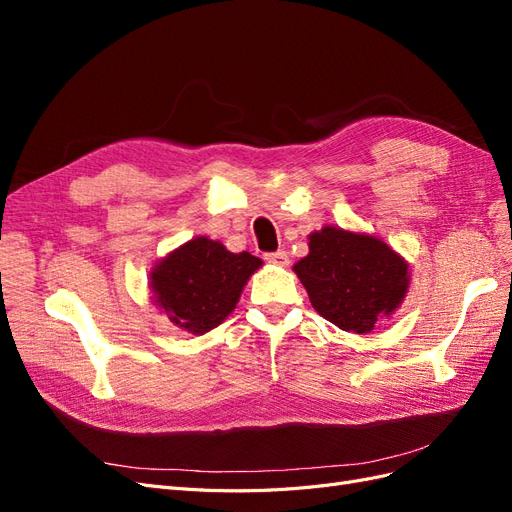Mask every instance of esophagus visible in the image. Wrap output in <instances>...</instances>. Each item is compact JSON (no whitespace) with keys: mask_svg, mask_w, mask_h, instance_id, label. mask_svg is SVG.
Wrapping results in <instances>:
<instances>
[{"mask_svg":"<svg viewBox=\"0 0 512 512\" xmlns=\"http://www.w3.org/2000/svg\"><path fill=\"white\" fill-rule=\"evenodd\" d=\"M265 260L271 262V265H277V267H288L290 265V258L286 252H271V254H265Z\"/></svg>","mask_w":512,"mask_h":512,"instance_id":"esophagus-1","label":"esophagus"}]
</instances>
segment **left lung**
Here are the masks:
<instances>
[{"label":"left lung","instance_id":"1","mask_svg":"<svg viewBox=\"0 0 512 512\" xmlns=\"http://www.w3.org/2000/svg\"><path fill=\"white\" fill-rule=\"evenodd\" d=\"M316 312L335 327L369 333L395 312L408 290V265L384 241L324 226L294 265Z\"/></svg>","mask_w":512,"mask_h":512}]
</instances>
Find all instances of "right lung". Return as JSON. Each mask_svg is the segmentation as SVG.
Wrapping results in <instances>:
<instances>
[{
  "instance_id": "obj_1",
  "label": "right lung",
  "mask_w": 512,
  "mask_h": 512,
  "mask_svg": "<svg viewBox=\"0 0 512 512\" xmlns=\"http://www.w3.org/2000/svg\"><path fill=\"white\" fill-rule=\"evenodd\" d=\"M262 260L232 254L218 241L192 239L166 256L151 273L156 303L170 322L190 333H207L235 309L241 290Z\"/></svg>"
}]
</instances>
